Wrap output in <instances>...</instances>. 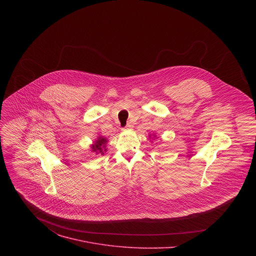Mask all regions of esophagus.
<instances>
[{
	"label": "esophagus",
	"instance_id": "34e87169",
	"mask_svg": "<svg viewBox=\"0 0 256 256\" xmlns=\"http://www.w3.org/2000/svg\"><path fill=\"white\" fill-rule=\"evenodd\" d=\"M133 127V125H132V123H128L127 125H126V127L123 129V130H128V129H131Z\"/></svg>",
	"mask_w": 256,
	"mask_h": 256
}]
</instances>
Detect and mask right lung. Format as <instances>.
I'll return each mask as SVG.
<instances>
[{"label": "right lung", "mask_w": 256, "mask_h": 256, "mask_svg": "<svg viewBox=\"0 0 256 256\" xmlns=\"http://www.w3.org/2000/svg\"><path fill=\"white\" fill-rule=\"evenodd\" d=\"M108 141H106V138H98V140L96 141V143L94 144V145H92V150H94V152H100L102 154H104V152H106V148H104V150H102V145L104 146L106 145V143Z\"/></svg>", "instance_id": "1"}]
</instances>
